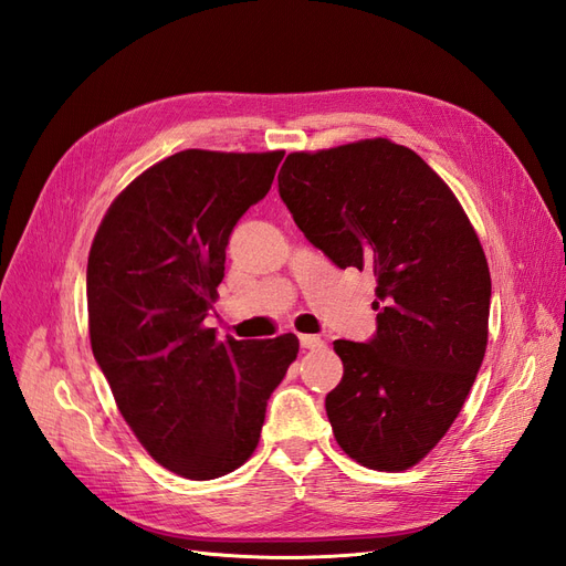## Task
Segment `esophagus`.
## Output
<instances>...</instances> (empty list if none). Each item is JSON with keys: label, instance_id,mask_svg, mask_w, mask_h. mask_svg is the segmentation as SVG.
Wrapping results in <instances>:
<instances>
[{"label": "esophagus", "instance_id": "34e87169", "mask_svg": "<svg viewBox=\"0 0 566 566\" xmlns=\"http://www.w3.org/2000/svg\"><path fill=\"white\" fill-rule=\"evenodd\" d=\"M300 345L302 349H318L323 347V339L318 335H300Z\"/></svg>", "mask_w": 566, "mask_h": 566}]
</instances>
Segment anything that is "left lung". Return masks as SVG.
Listing matches in <instances>:
<instances>
[{
    "mask_svg": "<svg viewBox=\"0 0 566 566\" xmlns=\"http://www.w3.org/2000/svg\"><path fill=\"white\" fill-rule=\"evenodd\" d=\"M279 193L339 269H370L378 331L335 339L325 397L339 449L364 468H413L449 432L489 339L491 276L465 210L418 153L366 139L290 153Z\"/></svg>",
    "mask_w": 566,
    "mask_h": 566,
    "instance_id": "obj_1",
    "label": "left lung"
}]
</instances>
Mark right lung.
Here are the masks:
<instances>
[{
    "mask_svg": "<svg viewBox=\"0 0 566 566\" xmlns=\"http://www.w3.org/2000/svg\"><path fill=\"white\" fill-rule=\"evenodd\" d=\"M283 156L175 153L113 200L90 250L96 364L142 447L196 482L252 455L271 391L300 352L293 333L219 342L205 325L229 235L269 193Z\"/></svg>",
    "mask_w": 566,
    "mask_h": 566,
    "instance_id": "obj_1",
    "label": "right lung"
}]
</instances>
